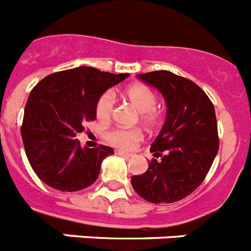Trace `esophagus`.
<instances>
[{"mask_svg": "<svg viewBox=\"0 0 251 251\" xmlns=\"http://www.w3.org/2000/svg\"><path fill=\"white\" fill-rule=\"evenodd\" d=\"M118 155H121V156H124V157H127L129 158L130 156H132V153H128V152H124V151H118Z\"/></svg>", "mask_w": 251, "mask_h": 251, "instance_id": "34e87169", "label": "esophagus"}]
</instances>
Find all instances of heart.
Listing matches in <instances>:
<instances>
[{
    "label": "heart",
    "instance_id": "heart-1",
    "mask_svg": "<svg viewBox=\"0 0 251 251\" xmlns=\"http://www.w3.org/2000/svg\"><path fill=\"white\" fill-rule=\"evenodd\" d=\"M124 96L128 101L133 105L137 110L142 113V119L146 123L151 124L157 118V111L155 109L156 95L149 86L143 83H134L124 91ZM114 111V98L110 93H106L98 100L96 104V117L100 121L106 122L110 119ZM140 130L137 129H114L110 130L106 136V140L110 145L121 150H130L141 140Z\"/></svg>",
    "mask_w": 251,
    "mask_h": 251
}]
</instances>
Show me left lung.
<instances>
[{"label": "left lung", "mask_w": 251, "mask_h": 251, "mask_svg": "<svg viewBox=\"0 0 251 251\" xmlns=\"http://www.w3.org/2000/svg\"><path fill=\"white\" fill-rule=\"evenodd\" d=\"M160 91L166 118L152 142V160L145 174L133 175L132 187L151 203H174L204 180L218 152L213 104L198 85L169 71L137 75Z\"/></svg>", "instance_id": "1"}]
</instances>
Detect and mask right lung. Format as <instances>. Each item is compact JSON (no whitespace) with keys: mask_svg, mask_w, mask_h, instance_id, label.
Listing matches in <instances>:
<instances>
[{"mask_svg":"<svg viewBox=\"0 0 251 251\" xmlns=\"http://www.w3.org/2000/svg\"><path fill=\"white\" fill-rule=\"evenodd\" d=\"M128 76L82 66L49 75L31 90L21 136L27 160L43 183L61 192H77L95 183L102 160L114 150L102 145L82 147L75 137L87 121L96 119L102 94Z\"/></svg>","mask_w":251,"mask_h":251,"instance_id":"obj_1","label":"right lung"}]
</instances>
